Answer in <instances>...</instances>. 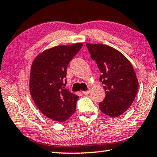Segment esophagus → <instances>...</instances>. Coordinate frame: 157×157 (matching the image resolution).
<instances>
[{
	"instance_id": "obj_1",
	"label": "esophagus",
	"mask_w": 157,
	"mask_h": 157,
	"mask_svg": "<svg viewBox=\"0 0 157 157\" xmlns=\"http://www.w3.org/2000/svg\"><path fill=\"white\" fill-rule=\"evenodd\" d=\"M89 90H85V91H82V94H83V95H88V94H89Z\"/></svg>"
}]
</instances>
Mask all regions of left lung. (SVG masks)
Returning <instances> with one entry per match:
<instances>
[{
    "mask_svg": "<svg viewBox=\"0 0 157 157\" xmlns=\"http://www.w3.org/2000/svg\"><path fill=\"white\" fill-rule=\"evenodd\" d=\"M93 60L101 71L100 81L105 97L99 108L110 117H118L130 107L138 90L132 65L123 54L105 44H86Z\"/></svg>",
    "mask_w": 157,
    "mask_h": 157,
    "instance_id": "left-lung-1",
    "label": "left lung"
}]
</instances>
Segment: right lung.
Masks as SVG:
<instances>
[{"label":"right lung","instance_id":"1","mask_svg":"<svg viewBox=\"0 0 157 157\" xmlns=\"http://www.w3.org/2000/svg\"><path fill=\"white\" fill-rule=\"evenodd\" d=\"M82 43L54 47L42 52L33 63L29 90L35 105L45 116L64 122L75 113L78 95L66 89L67 69Z\"/></svg>","mask_w":157,"mask_h":157}]
</instances>
